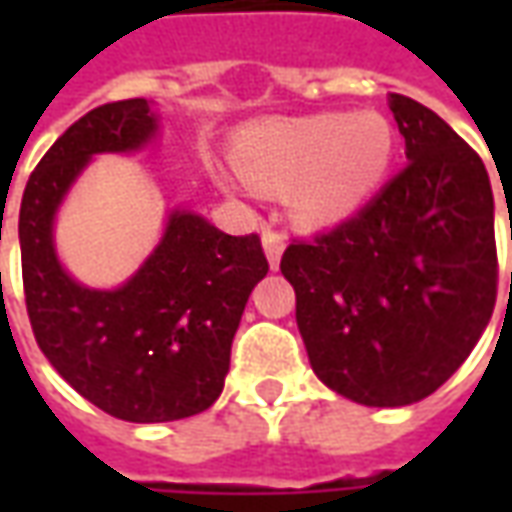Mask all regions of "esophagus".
<instances>
[{"label": "esophagus", "instance_id": "34e87169", "mask_svg": "<svg viewBox=\"0 0 512 512\" xmlns=\"http://www.w3.org/2000/svg\"><path fill=\"white\" fill-rule=\"evenodd\" d=\"M263 249H266V257L271 268L279 266V257L285 252V235L279 233V230H266L263 233Z\"/></svg>", "mask_w": 512, "mask_h": 512}]
</instances>
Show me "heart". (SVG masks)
I'll use <instances>...</instances> for the list:
<instances>
[{
  "label": "heart",
  "instance_id": "obj_1",
  "mask_svg": "<svg viewBox=\"0 0 512 512\" xmlns=\"http://www.w3.org/2000/svg\"><path fill=\"white\" fill-rule=\"evenodd\" d=\"M397 131L381 112L268 117L235 139V167L252 189L279 197L304 227H326L365 205L395 161ZM224 183H230L222 175Z\"/></svg>",
  "mask_w": 512,
  "mask_h": 512
}]
</instances>
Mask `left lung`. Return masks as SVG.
<instances>
[{
  "instance_id": "obj_1",
  "label": "left lung",
  "mask_w": 512,
  "mask_h": 512,
  "mask_svg": "<svg viewBox=\"0 0 512 512\" xmlns=\"http://www.w3.org/2000/svg\"><path fill=\"white\" fill-rule=\"evenodd\" d=\"M408 164L362 211L293 241L282 274L315 376L362 406L433 395L496 304L494 194L483 158L436 112L389 95Z\"/></svg>"
}]
</instances>
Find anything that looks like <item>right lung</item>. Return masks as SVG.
I'll list each match as a JSON object with an SVG mask.
<instances>
[{"label":"right lung","instance_id":"right-lung-1","mask_svg":"<svg viewBox=\"0 0 512 512\" xmlns=\"http://www.w3.org/2000/svg\"><path fill=\"white\" fill-rule=\"evenodd\" d=\"M158 117L145 98L79 117L29 175L21 213V274L40 351L93 406L126 422L194 417L222 395L249 293L268 274L255 233L227 235L200 213L172 211L161 244L117 290L65 274L54 213L95 153L150 142Z\"/></svg>","mask_w":512,"mask_h":512}]
</instances>
